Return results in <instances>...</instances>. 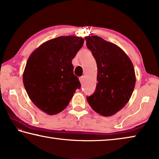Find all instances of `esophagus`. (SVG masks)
<instances>
[{
  "mask_svg": "<svg viewBox=\"0 0 159 159\" xmlns=\"http://www.w3.org/2000/svg\"><path fill=\"white\" fill-rule=\"evenodd\" d=\"M84 79H85V76H80L79 78V80H80V83H83V81H84Z\"/></svg>",
  "mask_w": 159,
  "mask_h": 159,
  "instance_id": "1",
  "label": "esophagus"
}]
</instances>
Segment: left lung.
Instances as JSON below:
<instances>
[{
  "mask_svg": "<svg viewBox=\"0 0 159 159\" xmlns=\"http://www.w3.org/2000/svg\"><path fill=\"white\" fill-rule=\"evenodd\" d=\"M86 45L98 66L95 91L87 97L94 111L111 116L122 109L131 98L135 85L133 64L118 45L98 36H86Z\"/></svg>",
  "mask_w": 159,
  "mask_h": 159,
  "instance_id": "obj_1",
  "label": "left lung"
}]
</instances>
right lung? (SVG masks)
<instances>
[{
  "label": "right lung",
  "instance_id": "1",
  "mask_svg": "<svg viewBox=\"0 0 159 159\" xmlns=\"http://www.w3.org/2000/svg\"><path fill=\"white\" fill-rule=\"evenodd\" d=\"M83 43L81 37L60 36L43 43L29 56L24 85L32 102L48 115L62 111L80 88L71 61Z\"/></svg>",
  "mask_w": 159,
  "mask_h": 159
}]
</instances>
